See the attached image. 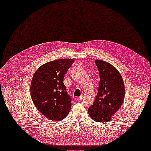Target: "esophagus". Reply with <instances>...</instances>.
<instances>
[{
	"label": "esophagus",
	"mask_w": 151,
	"mask_h": 151,
	"mask_svg": "<svg viewBox=\"0 0 151 151\" xmlns=\"http://www.w3.org/2000/svg\"><path fill=\"white\" fill-rule=\"evenodd\" d=\"M82 99V96H80V97H77L76 98V100L77 101H81V99Z\"/></svg>",
	"instance_id": "1"
}]
</instances>
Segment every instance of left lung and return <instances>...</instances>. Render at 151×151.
<instances>
[{"label":"left lung","instance_id":"obj_1","mask_svg":"<svg viewBox=\"0 0 151 151\" xmlns=\"http://www.w3.org/2000/svg\"><path fill=\"white\" fill-rule=\"evenodd\" d=\"M100 82L97 96L88 109L90 117L97 122H106L121 108L125 87L120 72L110 63L96 59Z\"/></svg>","mask_w":151,"mask_h":151}]
</instances>
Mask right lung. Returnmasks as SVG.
Instances as JSON below:
<instances>
[{
    "label": "right lung",
    "mask_w": 151,
    "mask_h": 151,
    "mask_svg": "<svg viewBox=\"0 0 151 151\" xmlns=\"http://www.w3.org/2000/svg\"><path fill=\"white\" fill-rule=\"evenodd\" d=\"M71 59H58L41 65L34 73L30 95L35 106L50 120L64 119L71 108V98L64 84V77L73 64Z\"/></svg>",
    "instance_id": "1"
}]
</instances>
